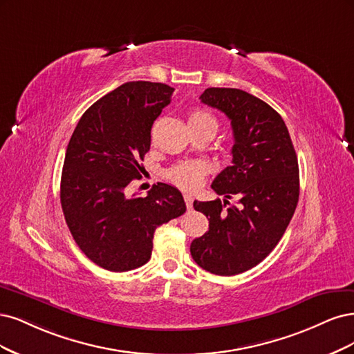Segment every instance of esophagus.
Instances as JSON below:
<instances>
[{"instance_id":"esophagus-1","label":"esophagus","mask_w":354,"mask_h":354,"mask_svg":"<svg viewBox=\"0 0 354 354\" xmlns=\"http://www.w3.org/2000/svg\"><path fill=\"white\" fill-rule=\"evenodd\" d=\"M184 200H185V204H187V209H192V196L191 194H184Z\"/></svg>"}]
</instances>
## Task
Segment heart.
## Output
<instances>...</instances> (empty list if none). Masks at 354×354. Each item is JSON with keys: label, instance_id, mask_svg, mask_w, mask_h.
Here are the masks:
<instances>
[{"label": "heart", "instance_id": "obj_1", "mask_svg": "<svg viewBox=\"0 0 354 354\" xmlns=\"http://www.w3.org/2000/svg\"><path fill=\"white\" fill-rule=\"evenodd\" d=\"M188 122L192 124H200V127H210L214 132L218 129V122L206 110L198 109L191 111ZM204 170H206V167L200 162H182L169 170L167 178L170 182H174L175 185L180 188L192 189L201 184Z\"/></svg>", "mask_w": 354, "mask_h": 354}]
</instances>
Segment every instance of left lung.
Listing matches in <instances>:
<instances>
[{
    "label": "left lung",
    "instance_id": "left-lung-1",
    "mask_svg": "<svg viewBox=\"0 0 354 354\" xmlns=\"http://www.w3.org/2000/svg\"><path fill=\"white\" fill-rule=\"evenodd\" d=\"M201 102L223 111L234 133L232 165L214 178L223 200L194 201L209 231L191 243L196 263L232 277L254 268L277 247L299 203V162L285 122L265 101L236 88H207ZM228 206L226 207L225 204Z\"/></svg>",
    "mask_w": 354,
    "mask_h": 354
}]
</instances>
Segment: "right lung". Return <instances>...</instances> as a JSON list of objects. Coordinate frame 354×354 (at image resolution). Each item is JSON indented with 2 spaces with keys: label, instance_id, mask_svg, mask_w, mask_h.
Returning <instances> with one entry per match:
<instances>
[{
  "label": "right lung",
  "instance_id": "1",
  "mask_svg": "<svg viewBox=\"0 0 354 354\" xmlns=\"http://www.w3.org/2000/svg\"><path fill=\"white\" fill-rule=\"evenodd\" d=\"M166 84L127 82L94 102L66 150L60 201L82 253L102 269L127 272L151 257L157 226L187 210L178 188L162 184L147 197L128 196L150 150L151 127L170 102Z\"/></svg>",
  "mask_w": 354,
  "mask_h": 354
}]
</instances>
